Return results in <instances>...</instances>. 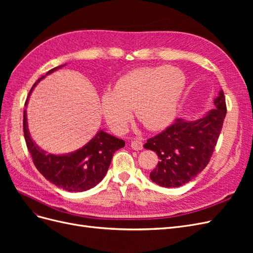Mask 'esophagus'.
Returning a JSON list of instances; mask_svg holds the SVG:
<instances>
[{"instance_id": "obj_1", "label": "esophagus", "mask_w": 253, "mask_h": 253, "mask_svg": "<svg viewBox=\"0 0 253 253\" xmlns=\"http://www.w3.org/2000/svg\"><path fill=\"white\" fill-rule=\"evenodd\" d=\"M131 148L135 151H140L143 148V143L140 140H132L131 141Z\"/></svg>"}]
</instances>
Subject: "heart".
<instances>
[{
  "label": "heart",
  "mask_w": 253,
  "mask_h": 253,
  "mask_svg": "<svg viewBox=\"0 0 253 253\" xmlns=\"http://www.w3.org/2000/svg\"><path fill=\"white\" fill-rule=\"evenodd\" d=\"M186 86V77L172 66L143 67L120 77L113 90L101 96L106 124L115 133H124L132 119L131 110L142 126L162 129L173 121Z\"/></svg>",
  "instance_id": "obj_1"
}]
</instances>
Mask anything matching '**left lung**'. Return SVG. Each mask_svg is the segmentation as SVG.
<instances>
[{
    "instance_id": "obj_1",
    "label": "left lung",
    "mask_w": 253,
    "mask_h": 253,
    "mask_svg": "<svg viewBox=\"0 0 253 253\" xmlns=\"http://www.w3.org/2000/svg\"><path fill=\"white\" fill-rule=\"evenodd\" d=\"M215 109L195 121L175 119L160 134L149 138L144 149L156 152L159 162L150 178L165 188L192 180L209 164L227 113L224 91L214 99Z\"/></svg>"
}]
</instances>
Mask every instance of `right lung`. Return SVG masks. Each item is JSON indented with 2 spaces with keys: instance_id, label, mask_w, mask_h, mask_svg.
<instances>
[{
  "instance_id": "1",
  "label": "right lung",
  "mask_w": 253,
  "mask_h": 253,
  "mask_svg": "<svg viewBox=\"0 0 253 253\" xmlns=\"http://www.w3.org/2000/svg\"><path fill=\"white\" fill-rule=\"evenodd\" d=\"M62 66L60 65L52 68L47 74ZM42 78L34 84L29 94ZM26 103L27 100L25 105ZM23 132H24L27 149L32 155L37 170L53 185L70 192H82L100 182L108 172L114 153L124 148L126 144L124 140L100 131L82 149L71 154H46L30 138L26 111H24V116H23Z\"/></svg>"
}]
</instances>
